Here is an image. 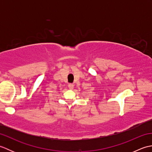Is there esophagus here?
<instances>
[{
	"mask_svg": "<svg viewBox=\"0 0 152 152\" xmlns=\"http://www.w3.org/2000/svg\"><path fill=\"white\" fill-rule=\"evenodd\" d=\"M69 86V88L70 89H73L74 85L73 84V83H69V86Z\"/></svg>",
	"mask_w": 152,
	"mask_h": 152,
	"instance_id": "obj_1",
	"label": "esophagus"
}]
</instances>
